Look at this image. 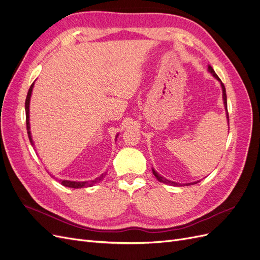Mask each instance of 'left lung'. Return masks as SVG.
Here are the masks:
<instances>
[{"mask_svg": "<svg viewBox=\"0 0 260 260\" xmlns=\"http://www.w3.org/2000/svg\"><path fill=\"white\" fill-rule=\"evenodd\" d=\"M208 71L209 73L212 75L214 78L219 81L220 83V86H222V91H223V102H224V107H225V110H226V118H227V122H228V126H229V115H228V111H227V96H226V89H225V85L223 84V82L220 81V79L218 78V76L215 74L214 70L211 67V65L208 66ZM152 172L153 175L155 176V178L161 182V183H165V184H169V185H172V186H188V185H193V184H196L198 183V182L200 181H196V182H190V183H178V182H174V181H170V180H167L166 178H164L162 176H160L159 174H157V171H155L154 168H152Z\"/></svg>", "mask_w": 260, "mask_h": 260, "instance_id": "1", "label": "left lung"}]
</instances>
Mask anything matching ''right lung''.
<instances>
[{
  "label": "right lung",
  "instance_id": "1",
  "mask_svg": "<svg viewBox=\"0 0 260 260\" xmlns=\"http://www.w3.org/2000/svg\"><path fill=\"white\" fill-rule=\"evenodd\" d=\"M34 88V82L32 83V85L30 86V89H28L27 95H26V100H25V117H26V129H27V136L28 139H30L31 145L34 147V142L32 139V135H31V131H30V101H31V95H32V91ZM119 136V134L117 136H115V140H117ZM106 175V172L104 175H102L100 178H96L95 180L91 181V182H86V181H70V180H61V184L66 186V187H71V188H81V187H90L93 186L94 184L99 183L101 182L104 177Z\"/></svg>",
  "mask_w": 260,
  "mask_h": 260
}]
</instances>
